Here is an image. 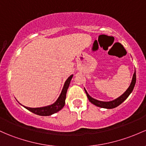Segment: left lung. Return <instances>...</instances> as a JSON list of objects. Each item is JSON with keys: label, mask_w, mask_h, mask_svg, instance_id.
<instances>
[{"label": "left lung", "mask_w": 146, "mask_h": 146, "mask_svg": "<svg viewBox=\"0 0 146 146\" xmlns=\"http://www.w3.org/2000/svg\"><path fill=\"white\" fill-rule=\"evenodd\" d=\"M136 70H135L134 75H133V78H132V80H131V84H130L129 87H128L126 92L123 94L121 95L120 96L117 98L116 99L113 101H99L96 100V99H94V98L91 97V96L89 95V94L87 93V92L86 91V90L85 89V91L86 92V94H87V98H88L89 101L93 104L94 105L98 107H101V108H107V109H111V108H114L115 107L118 106L119 105H120L123 101H125L127 98L129 96L130 94L131 93V92L133 91L134 90V87L135 86V84H136Z\"/></svg>", "instance_id": "8db88e82"}]
</instances>
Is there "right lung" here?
<instances>
[{
  "mask_svg": "<svg viewBox=\"0 0 146 146\" xmlns=\"http://www.w3.org/2000/svg\"><path fill=\"white\" fill-rule=\"evenodd\" d=\"M73 76V75H71L66 80L64 87L62 89V91H61L59 98H58L57 100L55 101L53 104L50 106H47L40 107V108H29V107H26L24 106H23L25 108H27V110H29V111L41 116H49L54 114V113H57L58 111L62 109L63 107L65 105V100L66 97L67 90H68L69 85H70V80H71Z\"/></svg>",
  "mask_w": 146,
  "mask_h": 146,
  "instance_id": "right-lung-1",
  "label": "right lung"
}]
</instances>
